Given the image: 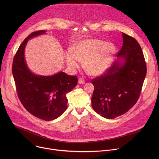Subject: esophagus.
<instances>
[{"instance_id":"obj_1","label":"esophagus","mask_w":159,"mask_h":159,"mask_svg":"<svg viewBox=\"0 0 159 159\" xmlns=\"http://www.w3.org/2000/svg\"><path fill=\"white\" fill-rule=\"evenodd\" d=\"M78 82H79V84H85V81L82 79V78H81V77H80L79 79V80H78Z\"/></svg>"}]
</instances>
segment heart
<instances>
[{"label":"heart","instance_id":"b5f03b06","mask_svg":"<svg viewBox=\"0 0 159 159\" xmlns=\"http://www.w3.org/2000/svg\"><path fill=\"white\" fill-rule=\"evenodd\" d=\"M116 54V48L112 43L98 39H85L78 43L74 47L66 50V63L74 70L79 66V61H84L87 72L94 76L104 72L110 66Z\"/></svg>","mask_w":159,"mask_h":159}]
</instances>
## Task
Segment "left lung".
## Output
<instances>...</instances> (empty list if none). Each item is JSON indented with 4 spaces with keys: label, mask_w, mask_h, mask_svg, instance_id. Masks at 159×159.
<instances>
[{
    "label": "left lung",
    "mask_w": 159,
    "mask_h": 159,
    "mask_svg": "<svg viewBox=\"0 0 159 159\" xmlns=\"http://www.w3.org/2000/svg\"><path fill=\"white\" fill-rule=\"evenodd\" d=\"M123 44L118 53L123 65L115 62L103 74L93 79L91 102L101 116L113 119L125 114L139 99L147 74L142 50L134 38L123 33Z\"/></svg>",
    "instance_id": "1"
}]
</instances>
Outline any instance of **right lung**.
<instances>
[{
  "label": "right lung",
  "instance_id": "right-lung-1",
  "mask_svg": "<svg viewBox=\"0 0 159 159\" xmlns=\"http://www.w3.org/2000/svg\"><path fill=\"white\" fill-rule=\"evenodd\" d=\"M45 30L31 33L19 47L13 59L12 71L18 98L31 115L44 121L53 120L67 108L66 94L77 85L75 75L61 72L52 76H38L30 72L25 60L28 40L44 34Z\"/></svg>",
  "mask_w": 159,
  "mask_h": 159
}]
</instances>
